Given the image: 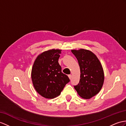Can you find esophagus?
<instances>
[{
  "instance_id": "34e87169",
  "label": "esophagus",
  "mask_w": 126,
  "mask_h": 126,
  "mask_svg": "<svg viewBox=\"0 0 126 126\" xmlns=\"http://www.w3.org/2000/svg\"><path fill=\"white\" fill-rule=\"evenodd\" d=\"M68 78H69V79H71V78H72V75H68Z\"/></svg>"
}]
</instances>
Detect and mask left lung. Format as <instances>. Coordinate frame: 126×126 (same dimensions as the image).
<instances>
[{
	"label": "left lung",
	"mask_w": 126,
	"mask_h": 126,
	"mask_svg": "<svg viewBox=\"0 0 126 126\" xmlns=\"http://www.w3.org/2000/svg\"><path fill=\"white\" fill-rule=\"evenodd\" d=\"M77 58L80 68V79L74 86L78 94L88 99L99 93L104 81V73L102 64L93 52L80 48L72 50Z\"/></svg>",
	"instance_id": "8db88e82"
}]
</instances>
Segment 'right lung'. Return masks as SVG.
<instances>
[{"instance_id":"obj_1","label":"right lung","mask_w":126,"mask_h":126,"mask_svg":"<svg viewBox=\"0 0 126 126\" xmlns=\"http://www.w3.org/2000/svg\"><path fill=\"white\" fill-rule=\"evenodd\" d=\"M61 50L51 49L37 57L32 69V79L35 89L45 98L59 96L69 79L61 72L58 63Z\"/></svg>"}]
</instances>
